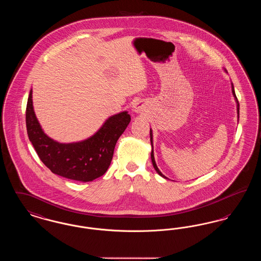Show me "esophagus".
Segmentation results:
<instances>
[{
	"label": "esophagus",
	"mask_w": 261,
	"mask_h": 261,
	"mask_svg": "<svg viewBox=\"0 0 261 261\" xmlns=\"http://www.w3.org/2000/svg\"><path fill=\"white\" fill-rule=\"evenodd\" d=\"M143 110H144V107H143V105H142V103L137 102V103L134 105V109H133V111L137 112V113H140V112H143Z\"/></svg>",
	"instance_id": "1"
}]
</instances>
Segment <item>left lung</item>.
I'll return each mask as SVG.
<instances>
[{"instance_id":"obj_1","label":"left lung","mask_w":261,"mask_h":261,"mask_svg":"<svg viewBox=\"0 0 261 261\" xmlns=\"http://www.w3.org/2000/svg\"><path fill=\"white\" fill-rule=\"evenodd\" d=\"M224 71L226 72V73H228L227 72V70L226 69H224ZM231 86H232V94H233V96H234V98H235V100H236L237 103V113H238V121H239V113H240V105H239V101H238V99H237L236 94H235V89H234V85H233V83H231ZM149 136H150V145H151V151H150V159H151V162H152V165H153V168L155 169V171L159 173V175H161L162 178H164V179H168L166 176H164L163 174L161 172V170L159 169V167H158V165H156V163H155V161H154V155H153V143H152V130L151 129H149ZM169 180V179H168Z\"/></svg>"}]
</instances>
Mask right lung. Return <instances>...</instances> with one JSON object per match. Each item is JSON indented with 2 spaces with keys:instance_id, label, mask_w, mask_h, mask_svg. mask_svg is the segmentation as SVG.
I'll list each match as a JSON object with an SVG mask.
<instances>
[{
  "instance_id": "obj_1",
  "label": "right lung",
  "mask_w": 261,
  "mask_h": 261,
  "mask_svg": "<svg viewBox=\"0 0 261 261\" xmlns=\"http://www.w3.org/2000/svg\"><path fill=\"white\" fill-rule=\"evenodd\" d=\"M131 120L128 112L110 116L99 130L83 141L60 143L45 134L33 108L32 89L26 107V128L30 142L42 162L53 173L90 182L107 172L117 140Z\"/></svg>"
}]
</instances>
